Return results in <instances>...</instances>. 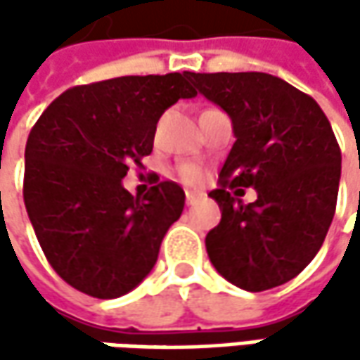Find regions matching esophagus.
Instances as JSON below:
<instances>
[{
    "instance_id": "esophagus-1",
    "label": "esophagus",
    "mask_w": 360,
    "mask_h": 360,
    "mask_svg": "<svg viewBox=\"0 0 360 360\" xmlns=\"http://www.w3.org/2000/svg\"><path fill=\"white\" fill-rule=\"evenodd\" d=\"M196 200H198V196H196V194H192V192H186V204H188V206H194V204H196Z\"/></svg>"
}]
</instances>
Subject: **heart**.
Returning <instances> with one entry per match:
<instances>
[{
    "label": "heart",
    "mask_w": 360,
    "mask_h": 360,
    "mask_svg": "<svg viewBox=\"0 0 360 360\" xmlns=\"http://www.w3.org/2000/svg\"><path fill=\"white\" fill-rule=\"evenodd\" d=\"M178 176H180L186 184H198L202 180V170L198 166H194V164H184V166H180Z\"/></svg>",
    "instance_id": "heart-1"
}]
</instances>
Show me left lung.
<instances>
[{
	"label": "left lung",
	"mask_w": 360,
	"mask_h": 360,
	"mask_svg": "<svg viewBox=\"0 0 360 360\" xmlns=\"http://www.w3.org/2000/svg\"><path fill=\"white\" fill-rule=\"evenodd\" d=\"M186 77L232 120L236 142L218 188L220 224L206 234L214 269L260 292L288 283L316 256L337 208L340 148L321 105L281 77L218 72ZM244 187L257 200L241 202Z\"/></svg>",
	"instance_id": "1"
}]
</instances>
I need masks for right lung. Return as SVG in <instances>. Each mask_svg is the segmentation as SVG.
Returning a JSON list of instances; mask_svg holds the SVG:
<instances>
[{
  "label": "right lung",
  "instance_id": "right-lung-1",
  "mask_svg": "<svg viewBox=\"0 0 360 360\" xmlns=\"http://www.w3.org/2000/svg\"><path fill=\"white\" fill-rule=\"evenodd\" d=\"M194 96L186 72L122 76L70 88L35 122L25 210L51 269L79 292L118 298L154 269L184 190L166 180L131 196L122 178L152 154L160 116Z\"/></svg>",
  "mask_w": 360,
  "mask_h": 360
}]
</instances>
